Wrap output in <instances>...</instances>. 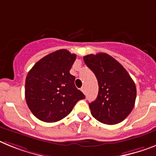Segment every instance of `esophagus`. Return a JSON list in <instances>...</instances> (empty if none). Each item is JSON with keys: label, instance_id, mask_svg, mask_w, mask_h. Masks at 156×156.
Wrapping results in <instances>:
<instances>
[{"label": "esophagus", "instance_id": "1", "mask_svg": "<svg viewBox=\"0 0 156 156\" xmlns=\"http://www.w3.org/2000/svg\"><path fill=\"white\" fill-rule=\"evenodd\" d=\"M80 90H81V91H82V92H83V94H85V87H81Z\"/></svg>", "mask_w": 156, "mask_h": 156}]
</instances>
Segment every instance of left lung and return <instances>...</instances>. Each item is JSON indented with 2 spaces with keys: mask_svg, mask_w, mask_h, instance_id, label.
<instances>
[{
  "mask_svg": "<svg viewBox=\"0 0 156 156\" xmlns=\"http://www.w3.org/2000/svg\"><path fill=\"white\" fill-rule=\"evenodd\" d=\"M83 61L94 73L98 83V96L89 103L92 116L106 125L122 122L135 105L134 81L125 68L109 54H89L83 57Z\"/></svg>",
  "mask_w": 156,
  "mask_h": 156,
  "instance_id": "8db88e82",
  "label": "left lung"
}]
</instances>
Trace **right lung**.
Segmentation results:
<instances>
[{
    "label": "right lung",
    "mask_w": 156,
    "mask_h": 156,
    "mask_svg": "<svg viewBox=\"0 0 156 156\" xmlns=\"http://www.w3.org/2000/svg\"><path fill=\"white\" fill-rule=\"evenodd\" d=\"M76 55L59 50L39 60L27 73L25 98L38 119L56 122L69 115L85 95L76 87L75 76L69 73Z\"/></svg>",
    "instance_id": "right-lung-1"
}]
</instances>
